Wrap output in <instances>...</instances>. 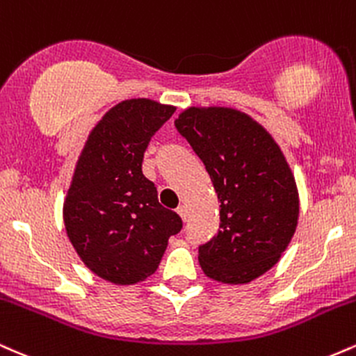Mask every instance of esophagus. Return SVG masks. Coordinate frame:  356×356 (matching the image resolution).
<instances>
[{
    "mask_svg": "<svg viewBox=\"0 0 356 356\" xmlns=\"http://www.w3.org/2000/svg\"><path fill=\"white\" fill-rule=\"evenodd\" d=\"M177 214L181 216L182 220H187V216H189V211H187L186 206H179V207H177Z\"/></svg>",
    "mask_w": 356,
    "mask_h": 356,
    "instance_id": "1",
    "label": "esophagus"
}]
</instances>
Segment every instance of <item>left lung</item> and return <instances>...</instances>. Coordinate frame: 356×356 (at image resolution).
Masks as SVG:
<instances>
[{
    "label": "left lung",
    "mask_w": 356,
    "mask_h": 356,
    "mask_svg": "<svg viewBox=\"0 0 356 356\" xmlns=\"http://www.w3.org/2000/svg\"><path fill=\"white\" fill-rule=\"evenodd\" d=\"M206 165L220 202L218 234L199 246L211 280L244 284L280 261L296 231L291 169L266 130L234 108L191 107L174 122Z\"/></svg>",
    "instance_id": "1"
}]
</instances>
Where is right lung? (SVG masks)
<instances>
[{
	"mask_svg": "<svg viewBox=\"0 0 356 356\" xmlns=\"http://www.w3.org/2000/svg\"><path fill=\"white\" fill-rule=\"evenodd\" d=\"M174 112L149 99L120 102L93 127L76 162L65 229L85 266L113 284L154 275L167 241L182 229L177 212L159 204L154 182L142 174L150 138Z\"/></svg>",
	"mask_w": 356,
	"mask_h": 356,
	"instance_id": "obj_1",
	"label": "right lung"
}]
</instances>
